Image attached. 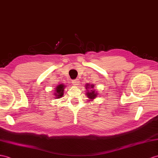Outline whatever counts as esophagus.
<instances>
[{
    "label": "esophagus",
    "instance_id": "34e87169",
    "mask_svg": "<svg viewBox=\"0 0 158 158\" xmlns=\"http://www.w3.org/2000/svg\"><path fill=\"white\" fill-rule=\"evenodd\" d=\"M79 82H80V81H79V80L78 79H76V80H74L72 81V84H74V85H78V84H79Z\"/></svg>",
    "mask_w": 158,
    "mask_h": 158
}]
</instances>
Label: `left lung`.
<instances>
[{"label":"left lung","instance_id":"1","mask_svg":"<svg viewBox=\"0 0 158 158\" xmlns=\"http://www.w3.org/2000/svg\"><path fill=\"white\" fill-rule=\"evenodd\" d=\"M90 84H87V86H86V88H90V86H89ZM94 86H91V88H93ZM86 95H87V97L89 98H90V99H94V98H96V97H97V93H96V92H94V91H90V92H87L86 93ZM88 101H89V100H88Z\"/></svg>","mask_w":158,"mask_h":158}]
</instances>
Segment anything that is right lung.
<instances>
[{
    "label": "right lung",
    "instance_id": "1",
    "mask_svg": "<svg viewBox=\"0 0 158 158\" xmlns=\"http://www.w3.org/2000/svg\"><path fill=\"white\" fill-rule=\"evenodd\" d=\"M64 86L62 84H60V85L57 86L55 90V96L57 97L56 98H60L63 96L64 94Z\"/></svg>",
    "mask_w": 158,
    "mask_h": 158
}]
</instances>
